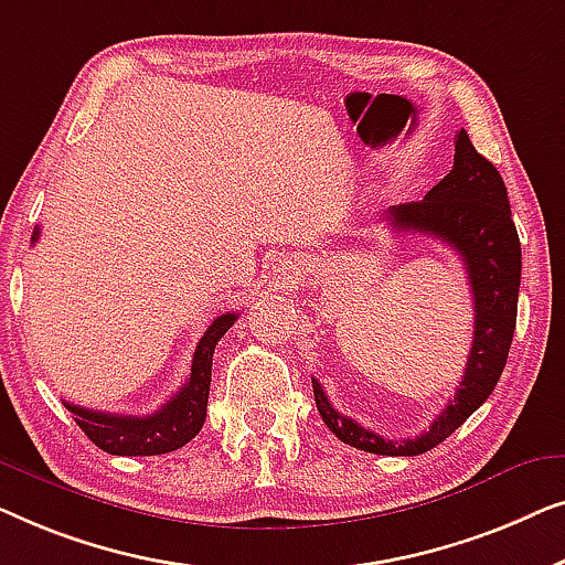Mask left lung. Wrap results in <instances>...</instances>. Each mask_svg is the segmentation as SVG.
I'll return each mask as SVG.
<instances>
[{
  "label": "left lung",
  "mask_w": 565,
  "mask_h": 565,
  "mask_svg": "<svg viewBox=\"0 0 565 565\" xmlns=\"http://www.w3.org/2000/svg\"><path fill=\"white\" fill-rule=\"evenodd\" d=\"M384 220L394 230L435 235L463 258L476 312L463 379L430 430L412 440H386L340 415L317 379H312L315 404L322 423L353 448L376 456H419L456 433L489 399L502 376L518 322L522 248L504 181L494 163L473 148L466 130L456 135L448 177L438 181L425 200L394 206Z\"/></svg>",
  "instance_id": "1"
}]
</instances>
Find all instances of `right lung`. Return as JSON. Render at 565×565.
Here are the masks:
<instances>
[{
    "mask_svg": "<svg viewBox=\"0 0 565 565\" xmlns=\"http://www.w3.org/2000/svg\"><path fill=\"white\" fill-rule=\"evenodd\" d=\"M38 235H41V227H35L33 243ZM235 320L237 315L227 312L220 315L206 328L194 351L192 373H189L186 384L153 415H113V412L86 409L68 402L66 409L74 415L86 438L113 456H161V452L181 448L202 430L206 399H210L214 348H217L220 338L233 328Z\"/></svg>",
    "mask_w": 565,
    "mask_h": 565,
    "instance_id": "1",
    "label": "right lung"
}]
</instances>
